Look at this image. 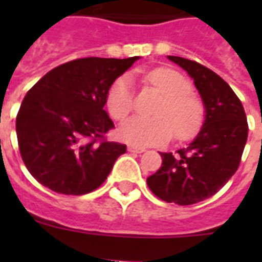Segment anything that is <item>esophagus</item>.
<instances>
[{
  "instance_id": "obj_1",
  "label": "esophagus",
  "mask_w": 262,
  "mask_h": 262,
  "mask_svg": "<svg viewBox=\"0 0 262 262\" xmlns=\"http://www.w3.org/2000/svg\"><path fill=\"white\" fill-rule=\"evenodd\" d=\"M127 151L133 152V154H143V152H145V148H140V147H135V145H129V147H127Z\"/></svg>"
}]
</instances>
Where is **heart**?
<instances>
[{"mask_svg": "<svg viewBox=\"0 0 262 262\" xmlns=\"http://www.w3.org/2000/svg\"><path fill=\"white\" fill-rule=\"evenodd\" d=\"M163 95L156 107L154 118L130 117L118 127L119 139L135 147H149L167 143L172 132L178 140L190 139L203 125V102L191 94L190 81L179 72L170 68H158L141 75ZM135 94L129 76H121L107 91L106 107L114 119L125 118L133 108Z\"/></svg>", "mask_w": 262, "mask_h": 262, "instance_id": "heart-1", "label": "heart"}]
</instances>
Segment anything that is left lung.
<instances>
[{
  "instance_id": "obj_1",
  "label": "left lung",
  "mask_w": 262,
  "mask_h": 262,
  "mask_svg": "<svg viewBox=\"0 0 262 262\" xmlns=\"http://www.w3.org/2000/svg\"><path fill=\"white\" fill-rule=\"evenodd\" d=\"M167 58L193 79L205 119L186 148L177 154L160 152L162 167L148 177L147 183L160 200L190 205L212 197L235 174L249 126L242 103L219 75L195 61L174 55Z\"/></svg>"
}]
</instances>
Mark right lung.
Returning a JSON list of instances; mask_svg holds the SVG:
<instances>
[{
  "label": "right lung",
  "mask_w": 262,
  "mask_h": 262,
  "mask_svg": "<svg viewBox=\"0 0 262 262\" xmlns=\"http://www.w3.org/2000/svg\"><path fill=\"white\" fill-rule=\"evenodd\" d=\"M140 57L80 58L43 76L27 92L16 118L18 148L39 183L62 194H87L110 174L125 144L103 140L114 127L107 91Z\"/></svg>",
  "instance_id": "right-lung-1"
}]
</instances>
